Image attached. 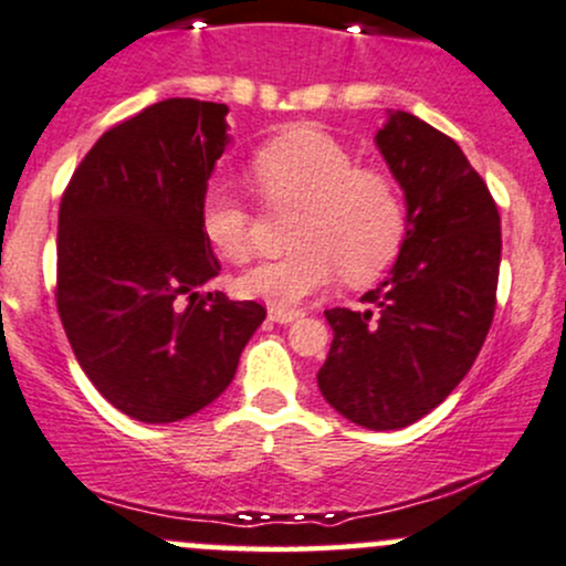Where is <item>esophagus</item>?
I'll return each instance as SVG.
<instances>
[{
    "mask_svg": "<svg viewBox=\"0 0 566 566\" xmlns=\"http://www.w3.org/2000/svg\"><path fill=\"white\" fill-rule=\"evenodd\" d=\"M298 317H303V312L301 308H268V319H273V323H279V325H290V323H295V319Z\"/></svg>",
    "mask_w": 566,
    "mask_h": 566,
    "instance_id": "34e87169",
    "label": "esophagus"
}]
</instances>
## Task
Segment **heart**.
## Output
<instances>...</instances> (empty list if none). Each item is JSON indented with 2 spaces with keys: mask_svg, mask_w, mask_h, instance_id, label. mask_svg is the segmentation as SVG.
I'll use <instances>...</instances> for the list:
<instances>
[{
  "mask_svg": "<svg viewBox=\"0 0 566 566\" xmlns=\"http://www.w3.org/2000/svg\"><path fill=\"white\" fill-rule=\"evenodd\" d=\"M252 176L271 203L295 206L287 258L265 260L238 276L235 290L273 308H293L342 276L366 284L396 260L407 233L398 189L385 176L358 170L353 154L314 127L279 135L252 159ZM249 208L222 181L200 203V228L219 258L249 254Z\"/></svg>",
  "mask_w": 566,
  "mask_h": 566,
  "instance_id": "1",
  "label": "heart"
}]
</instances>
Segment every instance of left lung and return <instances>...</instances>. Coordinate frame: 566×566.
Listing matches in <instances>:
<instances>
[{
	"instance_id": "1",
	"label": "left lung",
	"mask_w": 566,
	"mask_h": 566,
	"mask_svg": "<svg viewBox=\"0 0 566 566\" xmlns=\"http://www.w3.org/2000/svg\"><path fill=\"white\" fill-rule=\"evenodd\" d=\"M403 192L407 233L363 312L328 308L319 392L349 423L412 426L467 377L496 308L502 224L458 143L407 111L374 135Z\"/></svg>"
}]
</instances>
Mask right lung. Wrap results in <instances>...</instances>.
Wrapping results in <instances>:
<instances>
[{"label": "right lung", "mask_w": 566, "mask_h": 566, "mask_svg": "<svg viewBox=\"0 0 566 566\" xmlns=\"http://www.w3.org/2000/svg\"><path fill=\"white\" fill-rule=\"evenodd\" d=\"M228 111L187 97L148 105L94 143L59 208L64 333L94 388L140 423L217 401L265 319L254 301L198 293L219 273L200 203L230 146Z\"/></svg>", "instance_id": "right-lung-1"}]
</instances>
